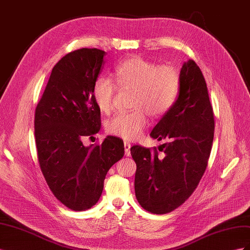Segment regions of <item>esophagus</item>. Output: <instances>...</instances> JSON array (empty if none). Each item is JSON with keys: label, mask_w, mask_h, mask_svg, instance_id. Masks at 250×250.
<instances>
[{"label": "esophagus", "mask_w": 250, "mask_h": 250, "mask_svg": "<svg viewBox=\"0 0 250 250\" xmlns=\"http://www.w3.org/2000/svg\"><path fill=\"white\" fill-rule=\"evenodd\" d=\"M130 148H131V145L128 142H125L124 143V149H125V155L126 156H130L131 152H130Z\"/></svg>", "instance_id": "34e87169"}]
</instances>
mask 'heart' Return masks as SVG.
<instances>
[{"label":"heart","instance_id":"obj_1","mask_svg":"<svg viewBox=\"0 0 250 250\" xmlns=\"http://www.w3.org/2000/svg\"><path fill=\"white\" fill-rule=\"evenodd\" d=\"M108 78H98L93 86V98L101 112L111 110L116 86L132 90L129 111H119L106 123V130L119 138H140L148 125L147 113L160 118L175 103L180 87L178 71L171 65H157L142 57H132L120 63Z\"/></svg>","mask_w":250,"mask_h":250}]
</instances>
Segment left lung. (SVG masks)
Here are the masks:
<instances>
[{
    "mask_svg": "<svg viewBox=\"0 0 250 250\" xmlns=\"http://www.w3.org/2000/svg\"><path fill=\"white\" fill-rule=\"evenodd\" d=\"M178 97L150 135L166 141L163 156L139 145L130 148L137 164L134 191L141 207L152 214H167L195 191L207 169L214 140V111L201 70L188 60L180 70Z\"/></svg>",
    "mask_w": 250,
    "mask_h": 250,
    "instance_id": "left-lung-1",
    "label": "left lung"
}]
</instances>
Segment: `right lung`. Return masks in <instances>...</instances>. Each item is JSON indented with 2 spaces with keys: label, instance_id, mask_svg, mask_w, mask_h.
Masks as SVG:
<instances>
[{
  "label": "right lung",
  "instance_id": "obj_1",
  "mask_svg": "<svg viewBox=\"0 0 250 250\" xmlns=\"http://www.w3.org/2000/svg\"><path fill=\"white\" fill-rule=\"evenodd\" d=\"M105 52L82 48L54 65L34 118L39 163L55 197L73 210H86L99 200L104 179L124 155L123 141L106 137L85 147L82 140L99 132L100 110L93 86Z\"/></svg>",
  "mask_w": 250,
  "mask_h": 250
}]
</instances>
